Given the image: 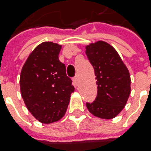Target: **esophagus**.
Segmentation results:
<instances>
[{
	"label": "esophagus",
	"instance_id": "1",
	"mask_svg": "<svg viewBox=\"0 0 151 151\" xmlns=\"http://www.w3.org/2000/svg\"><path fill=\"white\" fill-rule=\"evenodd\" d=\"M73 83H74L75 85H77V84H78V75H76L75 77H73Z\"/></svg>",
	"mask_w": 151,
	"mask_h": 151
}]
</instances>
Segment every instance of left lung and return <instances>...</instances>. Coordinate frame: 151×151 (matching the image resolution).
Instances as JSON below:
<instances>
[{
  "mask_svg": "<svg viewBox=\"0 0 151 151\" xmlns=\"http://www.w3.org/2000/svg\"><path fill=\"white\" fill-rule=\"evenodd\" d=\"M86 54L94 68L98 93L94 101L86 103L90 113L110 119L125 106L130 93V76L115 49L105 42L86 47Z\"/></svg>",
  "mask_w": 151,
  "mask_h": 151,
  "instance_id": "1",
  "label": "left lung"
}]
</instances>
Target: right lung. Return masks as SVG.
Instances as JSON below:
<instances>
[{
	"instance_id": "right-lung-1",
	"label": "right lung",
	"mask_w": 151,
	"mask_h": 151,
	"mask_svg": "<svg viewBox=\"0 0 151 151\" xmlns=\"http://www.w3.org/2000/svg\"><path fill=\"white\" fill-rule=\"evenodd\" d=\"M62 47L52 42L38 45L29 55L20 76L22 97L38 121L50 124L65 114L74 91L64 63L58 59Z\"/></svg>"
}]
</instances>
